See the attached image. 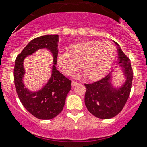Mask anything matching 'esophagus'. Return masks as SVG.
I'll return each mask as SVG.
<instances>
[{
    "mask_svg": "<svg viewBox=\"0 0 147 147\" xmlns=\"http://www.w3.org/2000/svg\"><path fill=\"white\" fill-rule=\"evenodd\" d=\"M71 85H72V86H76V85H78V82H75V81H72V82H71Z\"/></svg>",
    "mask_w": 147,
    "mask_h": 147,
    "instance_id": "1",
    "label": "esophagus"
}]
</instances>
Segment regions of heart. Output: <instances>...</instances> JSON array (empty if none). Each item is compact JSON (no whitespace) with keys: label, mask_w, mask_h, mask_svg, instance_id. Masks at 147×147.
Returning a JSON list of instances; mask_svg holds the SVG:
<instances>
[{"label":"heart","mask_w":147,"mask_h":147,"mask_svg":"<svg viewBox=\"0 0 147 147\" xmlns=\"http://www.w3.org/2000/svg\"><path fill=\"white\" fill-rule=\"evenodd\" d=\"M116 56L114 45L108 41L89 40L70 46L69 53L61 52L57 57L59 68L71 75L80 65L82 68L76 78L97 80L108 72Z\"/></svg>","instance_id":"heart-1"}]
</instances>
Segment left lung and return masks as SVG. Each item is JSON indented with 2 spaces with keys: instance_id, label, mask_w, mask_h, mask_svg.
Returning a JSON list of instances; mask_svg holds the SVG:
<instances>
[{
  "instance_id": "left-lung-1",
  "label": "left lung",
  "mask_w": 147,
  "mask_h": 147,
  "mask_svg": "<svg viewBox=\"0 0 147 147\" xmlns=\"http://www.w3.org/2000/svg\"><path fill=\"white\" fill-rule=\"evenodd\" d=\"M117 47L118 63L125 77L123 83L116 86L113 81L114 69L100 80L90 84H85L86 88L85 104L89 112L102 119H108L116 116L124 107L130 94L133 79L131 61L126 56L119 45Z\"/></svg>"
}]
</instances>
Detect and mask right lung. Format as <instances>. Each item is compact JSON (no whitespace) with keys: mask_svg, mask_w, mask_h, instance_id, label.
Here are the masks:
<instances>
[{"mask_svg":"<svg viewBox=\"0 0 147 147\" xmlns=\"http://www.w3.org/2000/svg\"><path fill=\"white\" fill-rule=\"evenodd\" d=\"M58 34H47L34 39L16 57L14 67V82L19 100L31 114L40 119H51L60 113L65 106L66 97L71 89V81L56 69ZM45 49L53 55L51 75L47 83L38 91H31L25 87L24 61L40 49Z\"/></svg>","mask_w":147,"mask_h":147,"instance_id":"obj_1","label":"right lung"}]
</instances>
